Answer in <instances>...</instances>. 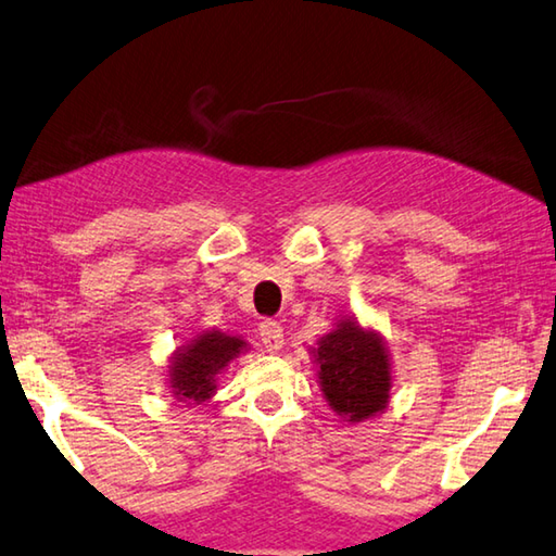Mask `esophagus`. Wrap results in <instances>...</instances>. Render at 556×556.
<instances>
[{"instance_id":"obj_1","label":"esophagus","mask_w":556,"mask_h":556,"mask_svg":"<svg viewBox=\"0 0 556 556\" xmlns=\"http://www.w3.org/2000/svg\"><path fill=\"white\" fill-rule=\"evenodd\" d=\"M260 340H263L267 352H279L281 344H285V330L277 320H263L260 323Z\"/></svg>"}]
</instances>
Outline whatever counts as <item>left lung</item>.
<instances>
[{"label": "left lung", "instance_id": "8db88e82", "mask_svg": "<svg viewBox=\"0 0 556 556\" xmlns=\"http://www.w3.org/2000/svg\"><path fill=\"white\" fill-rule=\"evenodd\" d=\"M320 366V390L337 415L364 421L383 412L390 397V358L378 332L364 330L354 320H340L320 337L313 352Z\"/></svg>", "mask_w": 556, "mask_h": 556}]
</instances>
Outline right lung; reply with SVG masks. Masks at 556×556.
<instances>
[{
    "label": "right lung",
    "instance_id": "add662e5",
    "mask_svg": "<svg viewBox=\"0 0 556 556\" xmlns=\"http://www.w3.org/2000/svg\"><path fill=\"white\" fill-rule=\"evenodd\" d=\"M245 350L241 337L210 330L185 344L170 362V388L178 400H190L188 405H202L216 390L219 376L228 362Z\"/></svg>",
    "mask_w": 556,
    "mask_h": 556
}]
</instances>
